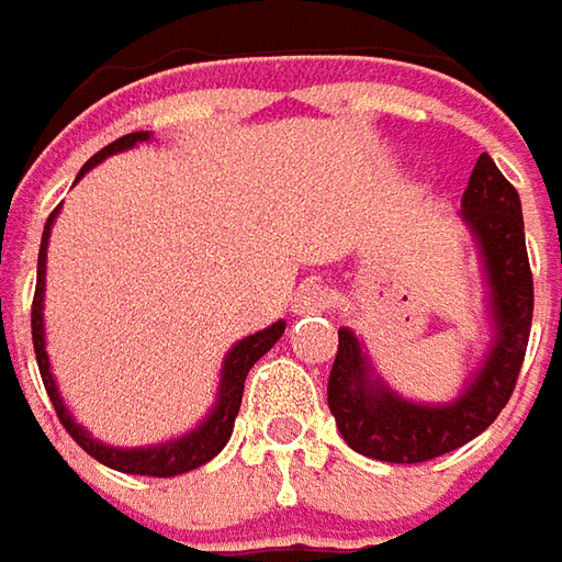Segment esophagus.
I'll use <instances>...</instances> for the list:
<instances>
[{"instance_id":"34e87169","label":"esophagus","mask_w":562,"mask_h":562,"mask_svg":"<svg viewBox=\"0 0 562 562\" xmlns=\"http://www.w3.org/2000/svg\"><path fill=\"white\" fill-rule=\"evenodd\" d=\"M326 305H329V293H326L324 284H317V281H305V284L296 290V296H293V312L296 314L324 312Z\"/></svg>"}]
</instances>
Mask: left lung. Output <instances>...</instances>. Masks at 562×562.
Instances as JSON below:
<instances>
[{
  "label": "left lung",
  "mask_w": 562,
  "mask_h": 562,
  "mask_svg": "<svg viewBox=\"0 0 562 562\" xmlns=\"http://www.w3.org/2000/svg\"><path fill=\"white\" fill-rule=\"evenodd\" d=\"M463 217L479 238L491 278L493 351L460 400L417 405L396 396L378 378H369L357 336L351 329H338L326 402L341 439L363 457L381 463H427L457 451L491 427L515 393L532 324V272L517 190L487 154H481L472 169L463 193Z\"/></svg>",
  "instance_id": "obj_1"
}]
</instances>
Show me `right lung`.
<instances>
[{"instance_id":"obj_1","label":"right lung","mask_w":562,"mask_h":562,"mask_svg":"<svg viewBox=\"0 0 562 562\" xmlns=\"http://www.w3.org/2000/svg\"><path fill=\"white\" fill-rule=\"evenodd\" d=\"M150 135L147 133H130L105 145L99 154H93L90 160L83 162V169L78 172L81 178L87 169H93L97 162H102L111 154L117 150H126L133 147L135 142H147ZM57 217V209L50 211L47 217L45 233H42V248H38V278H35V296H33V345H35V360H38V372H42V381H45V390L50 402H54V412H57L59 424L66 427L71 439L81 445L83 451L90 453L99 463L111 465L117 472H126V475H150V479H172V475H184L196 465L209 463L211 457L224 451V445L233 436V424H236L238 405H241V393H245V378H248L250 366L260 360L262 353L272 348L278 338L284 336V321H278L269 329H260L254 336L241 338L233 351L226 353L224 360V375H221V390H217V405L214 412L205 417V424L199 429H193L190 436L178 441H166V445H157V448H133V451H123V448H109V445H99V441L90 439V432L81 429L71 415L66 412V405L59 400L57 384H54V375H50V363H47L45 353V324H42V302H45V257H47V236H50V224Z\"/></svg>"}]
</instances>
